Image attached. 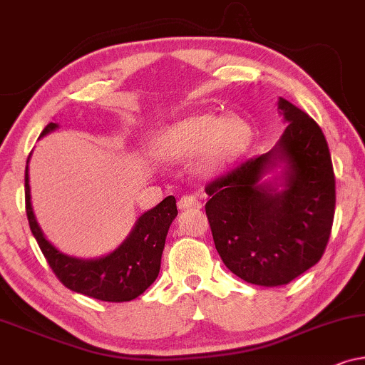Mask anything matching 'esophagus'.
<instances>
[{
  "label": "esophagus",
  "instance_id": "obj_1",
  "mask_svg": "<svg viewBox=\"0 0 365 365\" xmlns=\"http://www.w3.org/2000/svg\"><path fill=\"white\" fill-rule=\"evenodd\" d=\"M178 207L181 209V211H186V209H201L202 204L194 196H182L178 201Z\"/></svg>",
  "mask_w": 365,
  "mask_h": 365
}]
</instances>
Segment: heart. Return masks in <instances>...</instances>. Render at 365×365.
Wrapping results in <instances>:
<instances>
[{
	"label": "heart",
	"instance_id": "heart-1",
	"mask_svg": "<svg viewBox=\"0 0 365 365\" xmlns=\"http://www.w3.org/2000/svg\"><path fill=\"white\" fill-rule=\"evenodd\" d=\"M251 141V128L237 116L192 114L169 124L158 134L153 149L166 161H184L196 152V169L214 174L231 164Z\"/></svg>",
	"mask_w": 365,
	"mask_h": 365
}]
</instances>
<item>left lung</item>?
Listing matches in <instances>:
<instances>
[{"instance_id": "left-lung-1", "label": "left lung", "mask_w": 365, "mask_h": 365, "mask_svg": "<svg viewBox=\"0 0 365 365\" xmlns=\"http://www.w3.org/2000/svg\"><path fill=\"white\" fill-rule=\"evenodd\" d=\"M287 123L276 146L206 187L222 262L242 281L276 287L316 266L331 236L336 179L322 129L279 98Z\"/></svg>"}]
</instances>
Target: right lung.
I'll use <instances>...</instances> for the list:
<instances>
[{
    "mask_svg": "<svg viewBox=\"0 0 365 365\" xmlns=\"http://www.w3.org/2000/svg\"><path fill=\"white\" fill-rule=\"evenodd\" d=\"M59 126L49 123L41 138ZM31 158V154H29ZM28 158V163H29ZM24 171V197L29 227L59 281L71 291L106 302H128L136 299L156 281L169 226L178 216L176 197L168 196L134 222L131 232L106 256L83 259L59 251L44 236L34 216L29 173Z\"/></svg>",
    "mask_w": 365,
    "mask_h": 365,
    "instance_id": "add662e5",
    "label": "right lung"
}]
</instances>
